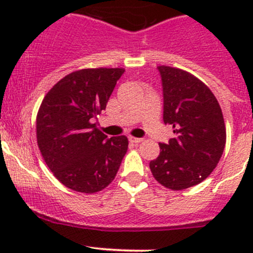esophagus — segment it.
<instances>
[{
	"instance_id": "34e87169",
	"label": "esophagus",
	"mask_w": 253,
	"mask_h": 253,
	"mask_svg": "<svg viewBox=\"0 0 253 253\" xmlns=\"http://www.w3.org/2000/svg\"><path fill=\"white\" fill-rule=\"evenodd\" d=\"M129 142L133 143V144H138V143H141L143 139L142 138H136V137H129Z\"/></svg>"
}]
</instances>
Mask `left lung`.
Listing matches in <instances>:
<instances>
[{
	"instance_id": "left-lung-1",
	"label": "left lung",
	"mask_w": 253,
	"mask_h": 253,
	"mask_svg": "<svg viewBox=\"0 0 253 253\" xmlns=\"http://www.w3.org/2000/svg\"><path fill=\"white\" fill-rule=\"evenodd\" d=\"M164 93V122L175 138L160 143L149 163L155 180L181 191L205 181L218 165L226 142L223 112L211 89L196 76L170 66L158 67Z\"/></svg>"
}]
</instances>
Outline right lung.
I'll use <instances>...</instances> for the list:
<instances>
[{
  "instance_id": "1",
  "label": "right lung",
  "mask_w": 253,
  "mask_h": 253,
  "mask_svg": "<svg viewBox=\"0 0 253 253\" xmlns=\"http://www.w3.org/2000/svg\"><path fill=\"white\" fill-rule=\"evenodd\" d=\"M124 68H83L65 76L44 96L37 141L53 176L66 187L95 193L112 182L128 148L126 136L108 138L91 119L105 110Z\"/></svg>"
}]
</instances>
